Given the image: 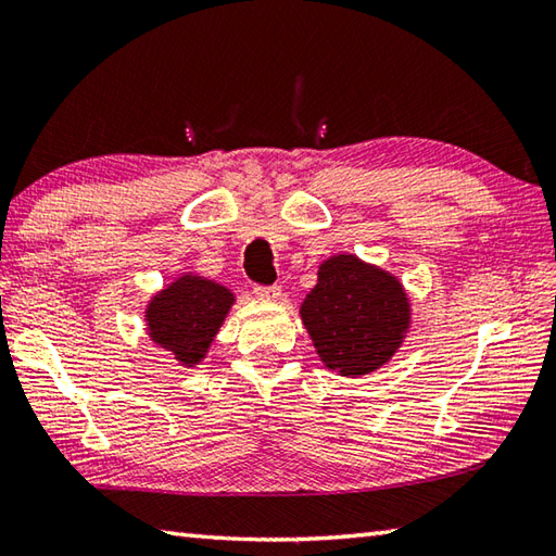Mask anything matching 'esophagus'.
<instances>
[{
  "label": "esophagus",
  "mask_w": 556,
  "mask_h": 556,
  "mask_svg": "<svg viewBox=\"0 0 556 556\" xmlns=\"http://www.w3.org/2000/svg\"><path fill=\"white\" fill-rule=\"evenodd\" d=\"M255 293L263 301H277L281 296V289L279 287H255Z\"/></svg>",
  "instance_id": "34e87169"
}]
</instances>
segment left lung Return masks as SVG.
I'll return each instance as SVG.
<instances>
[{"label":"left lung","instance_id":"8db88e82","mask_svg":"<svg viewBox=\"0 0 556 556\" xmlns=\"http://www.w3.org/2000/svg\"><path fill=\"white\" fill-rule=\"evenodd\" d=\"M299 315L320 362L344 378H362L405 342L412 306L397 277L342 253L320 265Z\"/></svg>","mask_w":556,"mask_h":556}]
</instances>
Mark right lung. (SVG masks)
<instances>
[{"label":"right lung","mask_w":556,"mask_h":556,"mask_svg":"<svg viewBox=\"0 0 556 556\" xmlns=\"http://www.w3.org/2000/svg\"><path fill=\"white\" fill-rule=\"evenodd\" d=\"M233 303L231 289L185 271L147 303V334L182 368H192L210 352Z\"/></svg>","instance_id":"1"}]
</instances>
